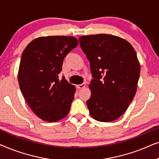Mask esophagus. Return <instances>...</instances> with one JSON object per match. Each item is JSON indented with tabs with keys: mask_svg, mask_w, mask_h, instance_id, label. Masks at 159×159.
<instances>
[{
	"mask_svg": "<svg viewBox=\"0 0 159 159\" xmlns=\"http://www.w3.org/2000/svg\"><path fill=\"white\" fill-rule=\"evenodd\" d=\"M85 86H86L85 83H82L81 84H78V85H77V88L78 89H82V88H85Z\"/></svg>",
	"mask_w": 159,
	"mask_h": 159,
	"instance_id": "esophagus-1",
	"label": "esophagus"
}]
</instances>
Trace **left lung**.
I'll return each mask as SVG.
<instances>
[{"mask_svg": "<svg viewBox=\"0 0 159 159\" xmlns=\"http://www.w3.org/2000/svg\"><path fill=\"white\" fill-rule=\"evenodd\" d=\"M79 40L93 77L87 101L90 116L103 122L116 120L136 93L140 71L136 52L128 41L112 34L84 35Z\"/></svg>", "mask_w": 159, "mask_h": 159, "instance_id": "1", "label": "left lung"}]
</instances>
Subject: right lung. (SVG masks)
<instances>
[{
	"label": "right lung",
	"mask_w": 159,
	"mask_h": 159,
	"mask_svg": "<svg viewBox=\"0 0 159 159\" xmlns=\"http://www.w3.org/2000/svg\"><path fill=\"white\" fill-rule=\"evenodd\" d=\"M79 42L72 36L40 37L24 50L18 72L19 88L32 111L43 120L54 122L70 110L76 88L63 77V61Z\"/></svg>",
	"instance_id": "1"
}]
</instances>
